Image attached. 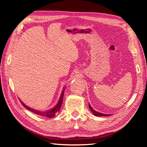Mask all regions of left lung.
<instances>
[{
  "instance_id": "obj_1",
  "label": "left lung",
  "mask_w": 147,
  "mask_h": 147,
  "mask_svg": "<svg viewBox=\"0 0 147 147\" xmlns=\"http://www.w3.org/2000/svg\"><path fill=\"white\" fill-rule=\"evenodd\" d=\"M89 108H90V109L91 110V112L94 114L95 116H97V117H107V116H109L110 114H104V113H99L98 112H97V111L94 110V109H93L91 106L90 105V104H89Z\"/></svg>"
}]
</instances>
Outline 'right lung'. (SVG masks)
Instances as JSON below:
<instances>
[{
    "label": "right lung",
    "instance_id": "right-lung-1",
    "mask_svg": "<svg viewBox=\"0 0 147 147\" xmlns=\"http://www.w3.org/2000/svg\"><path fill=\"white\" fill-rule=\"evenodd\" d=\"M64 92V88L63 92H62V94L61 95L59 100L58 102H57L56 105L55 107H54L53 109H50L48 110H45V111H40V110L31 109L29 107L26 105L23 102L21 101L20 99V100L21 102V104L23 105L26 109H27L28 110L33 112L34 113H35L38 115H41V116H43V117H46L48 118H53L55 116L57 113H58L59 112L60 109H61V105H62V103H63V101Z\"/></svg>",
    "mask_w": 147,
    "mask_h": 147
}]
</instances>
